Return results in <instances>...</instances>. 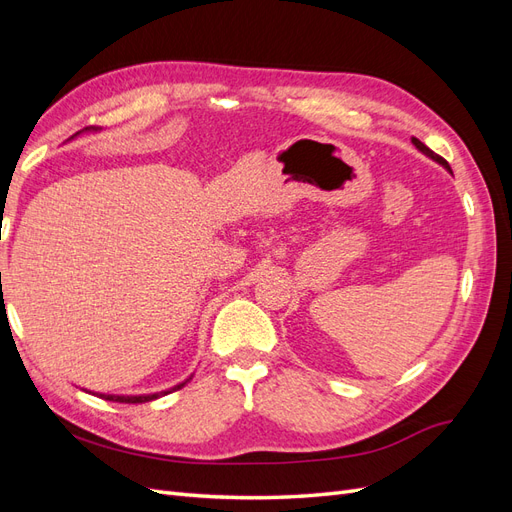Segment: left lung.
I'll return each instance as SVG.
<instances>
[{
	"label": "left lung",
	"instance_id": "1",
	"mask_svg": "<svg viewBox=\"0 0 512 512\" xmlns=\"http://www.w3.org/2000/svg\"><path fill=\"white\" fill-rule=\"evenodd\" d=\"M412 143L416 145V149H421V151L425 153V156H429L431 160H436V162H440L442 166H446V168H448V162H446L444 158H440V156H438V153H433V151H431V149H429L427 145H423L421 141H418V138H412ZM448 170H451V168H448Z\"/></svg>",
	"mask_w": 512,
	"mask_h": 512
}]
</instances>
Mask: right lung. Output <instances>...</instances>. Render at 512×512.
I'll list each match as a JSON object with an SVG mask.
<instances>
[{"label":"right lung","mask_w":512,"mask_h":512,"mask_svg":"<svg viewBox=\"0 0 512 512\" xmlns=\"http://www.w3.org/2000/svg\"><path fill=\"white\" fill-rule=\"evenodd\" d=\"M192 378H188L185 382H181V384H177L175 389H170V391H179V389H183L185 384H188ZM170 391H164V393H156V395H100L102 399H108V401H117V404H145V401H151V399H158V397H162V395H168Z\"/></svg>","instance_id":"right-lung-1"}]
</instances>
